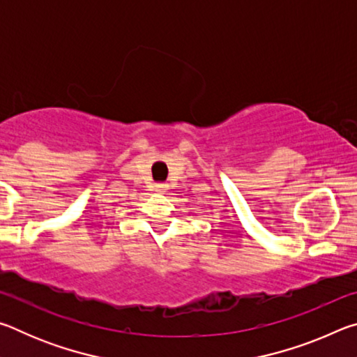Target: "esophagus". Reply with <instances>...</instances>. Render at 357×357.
I'll list each match as a JSON object with an SVG mask.
<instances>
[{
	"label": "esophagus",
	"instance_id": "esophagus-1",
	"mask_svg": "<svg viewBox=\"0 0 357 357\" xmlns=\"http://www.w3.org/2000/svg\"><path fill=\"white\" fill-rule=\"evenodd\" d=\"M154 189H155V192L164 193V192H167V185H165V184H162V183H159V184H154Z\"/></svg>",
	"mask_w": 357,
	"mask_h": 357
}]
</instances>
